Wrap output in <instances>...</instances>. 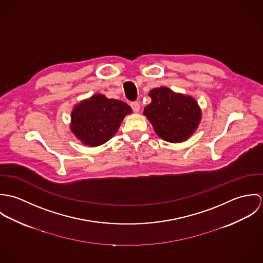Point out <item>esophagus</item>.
Listing matches in <instances>:
<instances>
[{
	"label": "esophagus",
	"instance_id": "obj_1",
	"mask_svg": "<svg viewBox=\"0 0 263 263\" xmlns=\"http://www.w3.org/2000/svg\"><path fill=\"white\" fill-rule=\"evenodd\" d=\"M130 106H132V108H133V110L136 113L139 112L140 109H141V106H140V103H139V102H133V103L130 104Z\"/></svg>",
	"mask_w": 263,
	"mask_h": 263
}]
</instances>
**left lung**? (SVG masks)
Segmentation results:
<instances>
[{"label": "left lung", "mask_w": 263, "mask_h": 263, "mask_svg": "<svg viewBox=\"0 0 263 263\" xmlns=\"http://www.w3.org/2000/svg\"><path fill=\"white\" fill-rule=\"evenodd\" d=\"M149 96L152 102L144 115L162 140L182 143L194 134L201 120V109L194 98L167 87L151 90Z\"/></svg>", "instance_id": "8db88e82"}]
</instances>
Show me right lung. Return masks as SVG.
<instances>
[{
    "label": "right lung",
    "instance_id": "1",
    "mask_svg": "<svg viewBox=\"0 0 263 263\" xmlns=\"http://www.w3.org/2000/svg\"><path fill=\"white\" fill-rule=\"evenodd\" d=\"M132 108L123 101L94 94L76 104L71 113L70 128L88 147H98L109 141Z\"/></svg>",
    "mask_w": 263,
    "mask_h": 263
}]
</instances>
